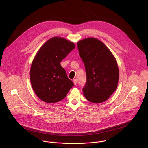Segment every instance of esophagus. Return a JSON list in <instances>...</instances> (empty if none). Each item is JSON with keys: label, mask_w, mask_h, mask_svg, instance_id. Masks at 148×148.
Listing matches in <instances>:
<instances>
[{"label": "esophagus", "mask_w": 148, "mask_h": 148, "mask_svg": "<svg viewBox=\"0 0 148 148\" xmlns=\"http://www.w3.org/2000/svg\"><path fill=\"white\" fill-rule=\"evenodd\" d=\"M73 82H74V85L76 86L77 84V79H73Z\"/></svg>", "instance_id": "1"}]
</instances>
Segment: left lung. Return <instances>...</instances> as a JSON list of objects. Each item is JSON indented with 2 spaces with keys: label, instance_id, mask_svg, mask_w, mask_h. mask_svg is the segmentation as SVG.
<instances>
[{
  "label": "left lung",
  "instance_id": "left-lung-1",
  "mask_svg": "<svg viewBox=\"0 0 148 148\" xmlns=\"http://www.w3.org/2000/svg\"><path fill=\"white\" fill-rule=\"evenodd\" d=\"M81 58L85 66L87 81L82 88L90 102H104L116 90L119 70L113 54L102 42L87 38L77 43Z\"/></svg>",
  "mask_w": 148,
  "mask_h": 148
}]
</instances>
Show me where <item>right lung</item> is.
I'll return each mask as SVG.
<instances>
[{"label":"right lung","mask_w":148,"mask_h":148,"mask_svg":"<svg viewBox=\"0 0 148 148\" xmlns=\"http://www.w3.org/2000/svg\"><path fill=\"white\" fill-rule=\"evenodd\" d=\"M74 48L72 42L55 37L46 42L36 54L30 69V81L36 94L42 101L58 102L74 86L60 64Z\"/></svg>","instance_id":"right-lung-1"}]
</instances>
